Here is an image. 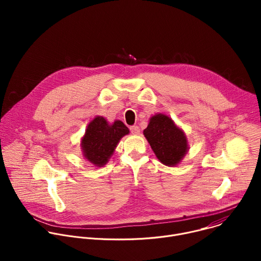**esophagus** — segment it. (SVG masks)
I'll return each mask as SVG.
<instances>
[{"label":"esophagus","mask_w":261,"mask_h":261,"mask_svg":"<svg viewBox=\"0 0 261 261\" xmlns=\"http://www.w3.org/2000/svg\"><path fill=\"white\" fill-rule=\"evenodd\" d=\"M130 130H131V132H132V134H135V135L139 134V132H140V130H139V128H138L137 126H132V127H130Z\"/></svg>","instance_id":"obj_1"}]
</instances>
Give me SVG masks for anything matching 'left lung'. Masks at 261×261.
I'll return each mask as SVG.
<instances>
[{"label": "left lung", "instance_id": "1", "mask_svg": "<svg viewBox=\"0 0 261 261\" xmlns=\"http://www.w3.org/2000/svg\"><path fill=\"white\" fill-rule=\"evenodd\" d=\"M143 135L158 160L166 166H176L189 151L187 136L167 115L151 117Z\"/></svg>", "mask_w": 261, "mask_h": 261}]
</instances>
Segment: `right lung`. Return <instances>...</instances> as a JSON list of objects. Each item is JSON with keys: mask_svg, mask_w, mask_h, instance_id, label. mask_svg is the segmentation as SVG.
I'll use <instances>...</instances> for the list:
<instances>
[{"mask_svg": "<svg viewBox=\"0 0 261 261\" xmlns=\"http://www.w3.org/2000/svg\"><path fill=\"white\" fill-rule=\"evenodd\" d=\"M129 132L122 121L110 124L105 118L97 116L89 123L81 140L83 156L95 167H103L113 156L121 138Z\"/></svg>", "mask_w": 261, "mask_h": 261, "instance_id": "right-lung-1", "label": "right lung"}]
</instances>
